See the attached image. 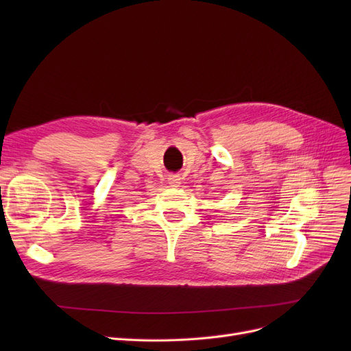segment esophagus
<instances>
[{"label": "esophagus", "instance_id": "obj_1", "mask_svg": "<svg viewBox=\"0 0 351 351\" xmlns=\"http://www.w3.org/2000/svg\"><path fill=\"white\" fill-rule=\"evenodd\" d=\"M168 182H169V186H171V187H178L180 186L178 176H171L168 178Z\"/></svg>", "mask_w": 351, "mask_h": 351}]
</instances>
